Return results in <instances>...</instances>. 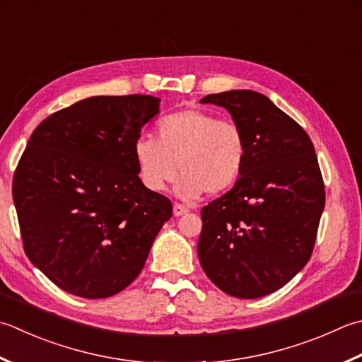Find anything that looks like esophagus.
<instances>
[{
  "instance_id": "34e87169",
  "label": "esophagus",
  "mask_w": 362,
  "mask_h": 362,
  "mask_svg": "<svg viewBox=\"0 0 362 362\" xmlns=\"http://www.w3.org/2000/svg\"><path fill=\"white\" fill-rule=\"evenodd\" d=\"M185 214H188L187 207H183V205H180V204H174V216H182Z\"/></svg>"
}]
</instances>
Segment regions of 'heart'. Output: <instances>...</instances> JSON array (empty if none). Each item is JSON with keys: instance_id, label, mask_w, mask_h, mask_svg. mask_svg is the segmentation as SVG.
I'll list each match as a JSON object with an SVG mask.
<instances>
[{"instance_id": "b5f03b06", "label": "heart", "mask_w": 362, "mask_h": 362, "mask_svg": "<svg viewBox=\"0 0 362 362\" xmlns=\"http://www.w3.org/2000/svg\"><path fill=\"white\" fill-rule=\"evenodd\" d=\"M247 155L246 136L237 122L218 119L199 108H188L161 117L157 124V139L139 136L133 144L143 185L160 193L180 177L175 193L193 201L204 191L224 193L235 185L243 173Z\"/></svg>"}]
</instances>
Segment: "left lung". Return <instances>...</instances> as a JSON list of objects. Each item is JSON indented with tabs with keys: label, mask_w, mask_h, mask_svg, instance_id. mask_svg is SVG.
Listing matches in <instances>:
<instances>
[{
	"label": "left lung",
	"mask_w": 362,
	"mask_h": 362,
	"mask_svg": "<svg viewBox=\"0 0 362 362\" xmlns=\"http://www.w3.org/2000/svg\"><path fill=\"white\" fill-rule=\"evenodd\" d=\"M230 112L246 136L243 173L201 210L197 256L224 293L254 300L273 293L308 264L325 209L315 148L303 127L256 90L204 97Z\"/></svg>",
	"instance_id": "8db88e82"
}]
</instances>
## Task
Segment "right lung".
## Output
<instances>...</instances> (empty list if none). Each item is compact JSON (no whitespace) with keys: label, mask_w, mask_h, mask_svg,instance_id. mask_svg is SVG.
I'll list each match as a JSON object with an SVG mask.
<instances>
[{"label":"right lung","mask_w":362,"mask_h":362,"mask_svg":"<svg viewBox=\"0 0 362 362\" xmlns=\"http://www.w3.org/2000/svg\"><path fill=\"white\" fill-rule=\"evenodd\" d=\"M152 95H98L53 112L31 134L12 180L28 259L66 292L108 298L136 279L173 216L138 175L133 144L158 115Z\"/></svg>","instance_id":"1"}]
</instances>
